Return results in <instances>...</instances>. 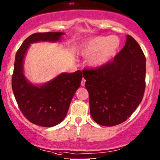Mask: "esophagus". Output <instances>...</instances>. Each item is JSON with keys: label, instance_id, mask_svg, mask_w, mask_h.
Listing matches in <instances>:
<instances>
[{"label": "esophagus", "instance_id": "esophagus-1", "mask_svg": "<svg viewBox=\"0 0 160 160\" xmlns=\"http://www.w3.org/2000/svg\"><path fill=\"white\" fill-rule=\"evenodd\" d=\"M85 82H86L85 79H84V78L82 79V80H81V86H82V87H83V86L85 85Z\"/></svg>", "mask_w": 160, "mask_h": 160}]
</instances>
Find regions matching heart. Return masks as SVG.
I'll use <instances>...</instances> for the list:
<instances>
[{
    "mask_svg": "<svg viewBox=\"0 0 160 160\" xmlns=\"http://www.w3.org/2000/svg\"><path fill=\"white\" fill-rule=\"evenodd\" d=\"M121 46V40L116 36H95L86 41L80 49L84 57H92L89 64L95 68L104 67L116 55Z\"/></svg>",
    "mask_w": 160,
    "mask_h": 160,
    "instance_id": "obj_1",
    "label": "heart"
}]
</instances>
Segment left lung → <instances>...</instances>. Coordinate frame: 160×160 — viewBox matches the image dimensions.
<instances>
[{
  "label": "left lung",
  "instance_id": "1",
  "mask_svg": "<svg viewBox=\"0 0 160 160\" xmlns=\"http://www.w3.org/2000/svg\"><path fill=\"white\" fill-rule=\"evenodd\" d=\"M89 110L97 124L111 127L125 122L141 102L145 89L146 58L134 38L114 61L97 69L84 70Z\"/></svg>",
  "mask_w": 160,
  "mask_h": 160
}]
</instances>
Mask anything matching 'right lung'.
Here are the masks:
<instances>
[{"label": "right lung", "mask_w": 160, "mask_h": 160, "mask_svg": "<svg viewBox=\"0 0 160 160\" xmlns=\"http://www.w3.org/2000/svg\"><path fill=\"white\" fill-rule=\"evenodd\" d=\"M62 32H37L21 45L15 57L12 89L20 111L29 122L42 127H53L66 117L73 95L80 87V71L61 73L50 81L34 85L24 74V58L31 44L38 42H60Z\"/></svg>", "instance_id": "obj_1"}]
</instances>
